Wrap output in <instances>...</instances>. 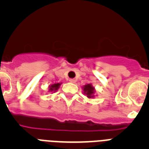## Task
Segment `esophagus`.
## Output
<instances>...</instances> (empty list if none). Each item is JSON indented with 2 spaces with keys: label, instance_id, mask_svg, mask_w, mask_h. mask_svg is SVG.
<instances>
[{
  "label": "esophagus",
  "instance_id": "esophagus-1",
  "mask_svg": "<svg viewBox=\"0 0 149 149\" xmlns=\"http://www.w3.org/2000/svg\"><path fill=\"white\" fill-rule=\"evenodd\" d=\"M69 82H70V83H72V84H74V83L76 82L75 79H73V78L69 79Z\"/></svg>",
  "mask_w": 149,
  "mask_h": 149
}]
</instances>
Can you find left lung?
Segmentation results:
<instances>
[{
    "mask_svg": "<svg viewBox=\"0 0 149 149\" xmlns=\"http://www.w3.org/2000/svg\"><path fill=\"white\" fill-rule=\"evenodd\" d=\"M83 88H84V94H86V95H87L88 98H91L94 97L95 88L92 86V84H86V85H85Z\"/></svg>",
    "mask_w": 149,
    "mask_h": 149,
    "instance_id": "8db88e82",
    "label": "left lung"
}]
</instances>
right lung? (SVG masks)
Returning a JSON list of instances; mask_svg holds the SVG:
<instances>
[{
  "mask_svg": "<svg viewBox=\"0 0 149 149\" xmlns=\"http://www.w3.org/2000/svg\"><path fill=\"white\" fill-rule=\"evenodd\" d=\"M60 84H54L52 85H51L49 86V91L50 92H55V91H56L58 89V88L60 87Z\"/></svg>",
  "mask_w": 149,
  "mask_h": 149,
  "instance_id": "obj_1",
  "label": "right lung"
}]
</instances>
